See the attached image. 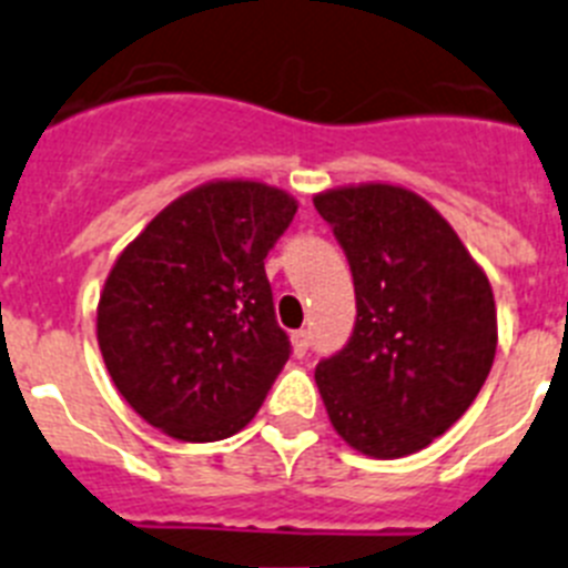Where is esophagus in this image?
<instances>
[{
  "instance_id": "esophagus-1",
  "label": "esophagus",
  "mask_w": 568,
  "mask_h": 568,
  "mask_svg": "<svg viewBox=\"0 0 568 568\" xmlns=\"http://www.w3.org/2000/svg\"><path fill=\"white\" fill-rule=\"evenodd\" d=\"M291 343H294V354H297V357H305L308 348H312V332H297L291 337Z\"/></svg>"
}]
</instances>
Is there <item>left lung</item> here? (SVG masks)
<instances>
[{
	"label": "left lung",
	"instance_id": "8db88e82",
	"mask_svg": "<svg viewBox=\"0 0 568 568\" xmlns=\"http://www.w3.org/2000/svg\"><path fill=\"white\" fill-rule=\"evenodd\" d=\"M354 277L348 343L317 363L332 426L368 457H406L455 426L495 363L491 285L423 196L359 185L314 196Z\"/></svg>",
	"mask_w": 568,
	"mask_h": 568
}]
</instances>
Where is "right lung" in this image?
Returning a JSON list of instances; mask_svg holds the SVG:
<instances>
[{"mask_svg":"<svg viewBox=\"0 0 568 568\" xmlns=\"http://www.w3.org/2000/svg\"><path fill=\"white\" fill-rule=\"evenodd\" d=\"M297 202L263 182H209L148 223L111 268L97 339L113 386L176 440L231 437L291 354L265 256Z\"/></svg>","mask_w":568,"mask_h":568,"instance_id":"1","label":"right lung"}]
</instances>
